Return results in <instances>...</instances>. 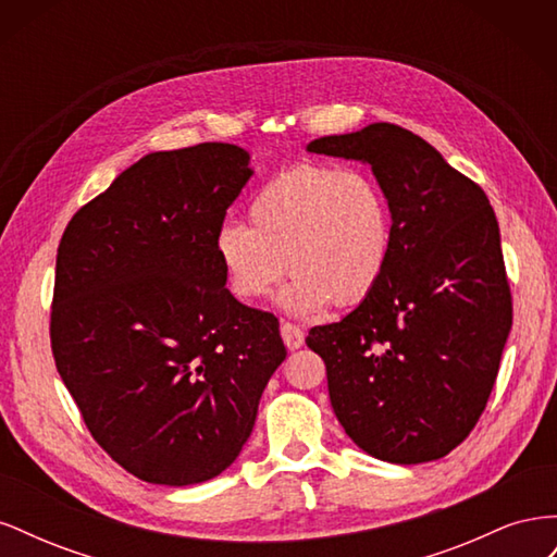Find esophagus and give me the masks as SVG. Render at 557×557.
Here are the masks:
<instances>
[{"instance_id":"1","label":"esophagus","mask_w":557,"mask_h":557,"mask_svg":"<svg viewBox=\"0 0 557 557\" xmlns=\"http://www.w3.org/2000/svg\"><path fill=\"white\" fill-rule=\"evenodd\" d=\"M281 336H283V344L288 346L290 350H297V348L305 346V332H301L293 323H281Z\"/></svg>"}]
</instances>
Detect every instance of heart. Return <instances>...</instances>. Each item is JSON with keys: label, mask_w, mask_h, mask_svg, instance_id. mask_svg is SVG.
<instances>
[{"label": "heart", "mask_w": 557, "mask_h": 557, "mask_svg": "<svg viewBox=\"0 0 557 557\" xmlns=\"http://www.w3.org/2000/svg\"><path fill=\"white\" fill-rule=\"evenodd\" d=\"M230 290L256 301L293 269L281 307L299 318L352 307L381 283L393 248V213L362 170L305 162L248 201V225L225 221L213 239Z\"/></svg>", "instance_id": "heart-1"}]
</instances>
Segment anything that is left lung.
<instances>
[{"mask_svg": "<svg viewBox=\"0 0 557 557\" xmlns=\"http://www.w3.org/2000/svg\"><path fill=\"white\" fill-rule=\"evenodd\" d=\"M309 153L372 166L393 213L381 283L307 346L325 360L332 409L372 458L440 460L467 440L511 332L499 225L485 193L393 123L313 139Z\"/></svg>", "mask_w": 557, "mask_h": 557, "instance_id": "1", "label": "left lung"}]
</instances>
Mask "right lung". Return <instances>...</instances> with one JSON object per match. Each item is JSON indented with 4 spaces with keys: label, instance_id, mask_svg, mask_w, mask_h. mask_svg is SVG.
<instances>
[{
    "label": "right lung",
    "instance_id": "add662e5",
    "mask_svg": "<svg viewBox=\"0 0 557 557\" xmlns=\"http://www.w3.org/2000/svg\"><path fill=\"white\" fill-rule=\"evenodd\" d=\"M248 162L218 141L148 153L62 234L55 367L95 442L148 483L225 471L285 360L276 315L234 299L213 248Z\"/></svg>",
    "mask_w": 557,
    "mask_h": 557
}]
</instances>
